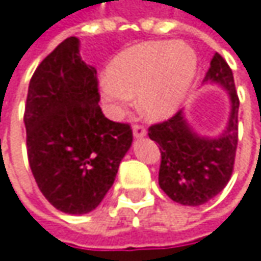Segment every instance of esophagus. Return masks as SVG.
<instances>
[{
    "instance_id": "34e87169",
    "label": "esophagus",
    "mask_w": 261,
    "mask_h": 261,
    "mask_svg": "<svg viewBox=\"0 0 261 261\" xmlns=\"http://www.w3.org/2000/svg\"><path fill=\"white\" fill-rule=\"evenodd\" d=\"M133 134H134V137H137V139L145 137V136H146V128H145L143 125H140V124H134V125H133Z\"/></svg>"
}]
</instances>
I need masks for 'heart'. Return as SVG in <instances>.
Returning a JSON list of instances; mask_svg holds the SVG:
<instances>
[{
  "label": "heart",
  "instance_id": "heart-1",
  "mask_svg": "<svg viewBox=\"0 0 261 261\" xmlns=\"http://www.w3.org/2000/svg\"><path fill=\"white\" fill-rule=\"evenodd\" d=\"M197 70L194 50L176 41H148L119 54L100 81L101 95L121 115L137 95L146 119L170 118L184 101Z\"/></svg>",
  "mask_w": 261,
  "mask_h": 261
}]
</instances>
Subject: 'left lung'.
<instances>
[{"label":"left lung","mask_w":261,"mask_h":261,"mask_svg":"<svg viewBox=\"0 0 261 261\" xmlns=\"http://www.w3.org/2000/svg\"><path fill=\"white\" fill-rule=\"evenodd\" d=\"M204 82L220 83L230 97L228 122L220 137L194 133L182 110L148 130L161 152L158 184L172 200L184 206H200L223 191L233 173L238 148L239 97L231 68L220 54L211 61Z\"/></svg>","instance_id":"left-lung-1"}]
</instances>
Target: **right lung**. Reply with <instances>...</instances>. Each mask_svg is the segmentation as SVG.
<instances>
[{
	"label": "right lung",
	"mask_w": 261,
	"mask_h": 261,
	"mask_svg": "<svg viewBox=\"0 0 261 261\" xmlns=\"http://www.w3.org/2000/svg\"><path fill=\"white\" fill-rule=\"evenodd\" d=\"M98 101L97 70L82 61L76 37L41 61L30 82V167L43 196L65 214H88L101 203L133 142L130 125L107 119Z\"/></svg>",
	"instance_id": "obj_1"
}]
</instances>
